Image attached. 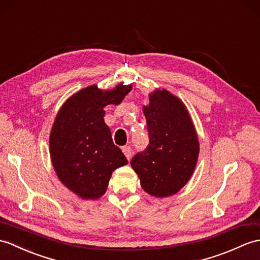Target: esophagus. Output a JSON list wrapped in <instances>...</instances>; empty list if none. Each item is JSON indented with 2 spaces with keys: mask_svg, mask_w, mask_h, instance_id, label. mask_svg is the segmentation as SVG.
<instances>
[{
  "mask_svg": "<svg viewBox=\"0 0 260 260\" xmlns=\"http://www.w3.org/2000/svg\"><path fill=\"white\" fill-rule=\"evenodd\" d=\"M122 150H123L124 155L126 156V158H127V159L129 160L131 156H132V148H131L129 146H124V147L122 148Z\"/></svg>",
  "mask_w": 260,
  "mask_h": 260,
  "instance_id": "34e87169",
  "label": "esophagus"
}]
</instances>
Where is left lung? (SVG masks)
<instances>
[{
    "instance_id": "obj_1",
    "label": "left lung",
    "mask_w": 260,
    "mask_h": 260,
    "mask_svg": "<svg viewBox=\"0 0 260 260\" xmlns=\"http://www.w3.org/2000/svg\"><path fill=\"white\" fill-rule=\"evenodd\" d=\"M143 106L149 145L131 160L141 186L154 197L176 194L194 174L199 155L198 135L186 105L165 88H156Z\"/></svg>"
}]
</instances>
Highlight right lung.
<instances>
[{
    "instance_id": "add662e5",
    "label": "right lung",
    "mask_w": 260,
    "mask_h": 260,
    "mask_svg": "<svg viewBox=\"0 0 260 260\" xmlns=\"http://www.w3.org/2000/svg\"><path fill=\"white\" fill-rule=\"evenodd\" d=\"M133 85L82 88L64 102L50 134V156L61 183L83 199L106 192L112 173L128 164L104 122V107L118 105Z\"/></svg>"
}]
</instances>
